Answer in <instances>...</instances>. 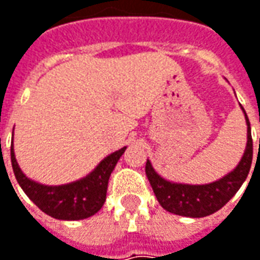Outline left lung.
Here are the masks:
<instances>
[{
	"label": "left lung",
	"instance_id": "obj_1",
	"mask_svg": "<svg viewBox=\"0 0 260 260\" xmlns=\"http://www.w3.org/2000/svg\"><path fill=\"white\" fill-rule=\"evenodd\" d=\"M242 110L245 113L246 124H247L246 150L239 165L221 179L205 185L176 184V182L166 181L165 178H162L157 174L150 164V160L146 162L147 179L152 185V189L155 192L159 204L162 205L166 211L184 215V217H192V218L205 217V215L218 211L221 207H224L230 201V198L240 189V186L243 185L249 175L250 166H252V157H253L250 123L243 107Z\"/></svg>",
	"mask_w": 260,
	"mask_h": 260
}]
</instances>
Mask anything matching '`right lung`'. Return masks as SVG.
<instances>
[{"instance_id":"add662e5","label":"right lung","mask_w":260,"mask_h":260,"mask_svg":"<svg viewBox=\"0 0 260 260\" xmlns=\"http://www.w3.org/2000/svg\"><path fill=\"white\" fill-rule=\"evenodd\" d=\"M124 150L125 147H121L120 150L107 156L85 178L56 186L39 184L27 178L15 160L13 145L11 165L17 182L43 213L57 220H84L98 213L104 205L110 175Z\"/></svg>"}]
</instances>
